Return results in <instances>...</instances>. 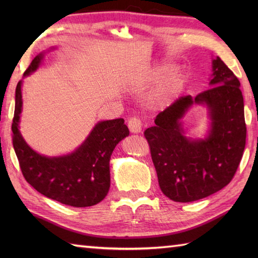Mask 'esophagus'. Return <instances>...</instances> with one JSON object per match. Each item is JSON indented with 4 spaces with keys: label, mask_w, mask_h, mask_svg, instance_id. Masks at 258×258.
I'll return each instance as SVG.
<instances>
[{
    "label": "esophagus",
    "mask_w": 258,
    "mask_h": 258,
    "mask_svg": "<svg viewBox=\"0 0 258 258\" xmlns=\"http://www.w3.org/2000/svg\"><path fill=\"white\" fill-rule=\"evenodd\" d=\"M127 126L131 133H141L142 131V122L138 117H131L127 122Z\"/></svg>",
    "instance_id": "1"
}]
</instances>
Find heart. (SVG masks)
<instances>
[{"mask_svg": "<svg viewBox=\"0 0 258 258\" xmlns=\"http://www.w3.org/2000/svg\"><path fill=\"white\" fill-rule=\"evenodd\" d=\"M168 65L161 64L157 67L147 69L138 75L135 80L136 89L142 91L146 87H150L160 80L162 76L167 72ZM185 81V75L182 70H173L166 74L157 84L155 90L151 95V104L153 106L160 107L165 105L172 98L176 95V93L182 89Z\"/></svg>", "mask_w": 258, "mask_h": 258, "instance_id": "obj_1", "label": "heart"}]
</instances>
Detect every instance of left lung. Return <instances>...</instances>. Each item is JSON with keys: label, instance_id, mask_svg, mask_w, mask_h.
Here are the masks:
<instances>
[{"label": "left lung", "instance_id": "8db88e82", "mask_svg": "<svg viewBox=\"0 0 258 258\" xmlns=\"http://www.w3.org/2000/svg\"><path fill=\"white\" fill-rule=\"evenodd\" d=\"M212 64L211 89L196 96L179 97L144 132L158 184L174 202H194L224 188L243 156L246 124L240 83L220 57ZM193 105H205L209 109L211 124L205 139L184 135L180 119Z\"/></svg>", "mask_w": 258, "mask_h": 258}]
</instances>
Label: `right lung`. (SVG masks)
<instances>
[{
	"instance_id": "obj_1",
	"label": "right lung",
	"mask_w": 258,
	"mask_h": 258,
	"mask_svg": "<svg viewBox=\"0 0 258 258\" xmlns=\"http://www.w3.org/2000/svg\"><path fill=\"white\" fill-rule=\"evenodd\" d=\"M43 54L34 57L24 72L29 76L40 67ZM22 81L16 85L12 123L13 147L22 174L38 193L74 207L93 206L105 199L111 185L109 160L130 131L123 118L102 120L86 140L68 155L48 157L38 154L22 138L19 123L22 112Z\"/></svg>"
}]
</instances>
